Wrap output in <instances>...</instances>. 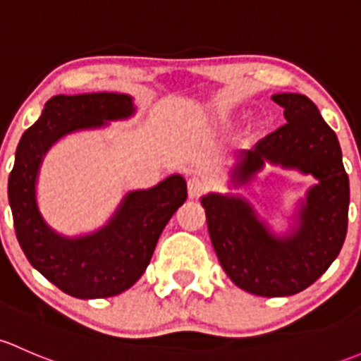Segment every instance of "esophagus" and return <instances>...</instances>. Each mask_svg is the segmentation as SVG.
I'll return each mask as SVG.
<instances>
[{"instance_id": "34e87169", "label": "esophagus", "mask_w": 361, "mask_h": 361, "mask_svg": "<svg viewBox=\"0 0 361 361\" xmlns=\"http://www.w3.org/2000/svg\"><path fill=\"white\" fill-rule=\"evenodd\" d=\"M207 191V182L202 179V177L198 176H192L189 177L188 180V192L191 198H198L200 195H203V192Z\"/></svg>"}]
</instances>
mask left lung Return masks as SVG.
<instances>
[{
  "label": "left lung",
  "mask_w": 361,
  "mask_h": 361,
  "mask_svg": "<svg viewBox=\"0 0 361 361\" xmlns=\"http://www.w3.org/2000/svg\"><path fill=\"white\" fill-rule=\"evenodd\" d=\"M287 123L241 151L229 188H248L264 165L295 170L317 184L297 200L285 235H276L236 192L202 196L212 245L233 283L261 297L302 292L336 261L348 231L349 179L339 140L306 95L274 94Z\"/></svg>",
  "instance_id": "8db88e82"
}]
</instances>
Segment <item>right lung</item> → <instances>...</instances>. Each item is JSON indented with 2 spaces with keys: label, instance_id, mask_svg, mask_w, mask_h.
Here are the masks:
<instances>
[{
  "label": "right lung",
  "instance_id": "1",
  "mask_svg": "<svg viewBox=\"0 0 361 361\" xmlns=\"http://www.w3.org/2000/svg\"><path fill=\"white\" fill-rule=\"evenodd\" d=\"M133 97L116 92L55 95L22 135L8 179V202L17 240L35 269L78 299L113 297L132 287L149 264L158 238L188 198L184 177L128 191L109 221L87 235L55 231L38 207L39 169L62 137L109 126L135 114Z\"/></svg>",
  "mask_w": 361,
  "mask_h": 361
}]
</instances>
